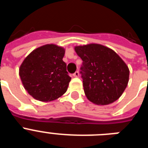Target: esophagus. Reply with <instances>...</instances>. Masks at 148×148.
<instances>
[{
    "label": "esophagus",
    "mask_w": 148,
    "mask_h": 148,
    "mask_svg": "<svg viewBox=\"0 0 148 148\" xmlns=\"http://www.w3.org/2000/svg\"><path fill=\"white\" fill-rule=\"evenodd\" d=\"M73 75L74 77H78L79 76V73H78V71H76L75 73H73Z\"/></svg>",
    "instance_id": "1"
}]
</instances>
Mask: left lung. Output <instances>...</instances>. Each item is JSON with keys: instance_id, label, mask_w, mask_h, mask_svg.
I'll use <instances>...</instances> for the list:
<instances>
[{"instance_id": "obj_1", "label": "left lung", "mask_w": 148, "mask_h": 148, "mask_svg": "<svg viewBox=\"0 0 148 148\" xmlns=\"http://www.w3.org/2000/svg\"><path fill=\"white\" fill-rule=\"evenodd\" d=\"M75 51L83 61L81 73L87 99L98 105H108L119 99L130 75L120 56L99 44L75 46Z\"/></svg>"}]
</instances>
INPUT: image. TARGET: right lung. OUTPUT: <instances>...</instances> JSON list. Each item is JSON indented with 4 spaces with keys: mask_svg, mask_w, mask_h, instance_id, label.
I'll return each mask as SVG.
<instances>
[{
    "mask_svg": "<svg viewBox=\"0 0 148 148\" xmlns=\"http://www.w3.org/2000/svg\"><path fill=\"white\" fill-rule=\"evenodd\" d=\"M65 49L50 44L36 48L23 60L19 75L23 87L35 99L52 101L66 92L71 78L63 61Z\"/></svg>",
    "mask_w": 148,
    "mask_h": 148,
    "instance_id": "add662e5",
    "label": "right lung"
}]
</instances>
